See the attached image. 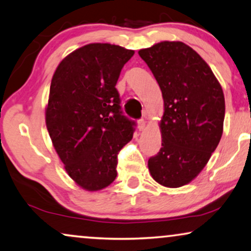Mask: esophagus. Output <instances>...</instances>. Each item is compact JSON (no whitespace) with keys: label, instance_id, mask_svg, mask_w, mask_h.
Returning <instances> with one entry per match:
<instances>
[{"label":"esophagus","instance_id":"esophagus-1","mask_svg":"<svg viewBox=\"0 0 251 251\" xmlns=\"http://www.w3.org/2000/svg\"><path fill=\"white\" fill-rule=\"evenodd\" d=\"M144 127H146V121L144 119H140L139 123H137V128H139V130H143Z\"/></svg>","mask_w":251,"mask_h":251}]
</instances>
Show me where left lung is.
I'll use <instances>...</instances> for the list:
<instances>
[{"instance_id":"obj_1","label":"left lung","mask_w":251,"mask_h":251,"mask_svg":"<svg viewBox=\"0 0 251 251\" xmlns=\"http://www.w3.org/2000/svg\"><path fill=\"white\" fill-rule=\"evenodd\" d=\"M139 54L164 99L161 148L148 161L154 181L179 188L196 178L223 134L225 100L210 67L182 42H160Z\"/></svg>"}]
</instances>
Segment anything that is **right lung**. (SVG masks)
<instances>
[{
    "label": "right lung",
    "mask_w": 251,
    "mask_h": 251,
    "mask_svg": "<svg viewBox=\"0 0 251 251\" xmlns=\"http://www.w3.org/2000/svg\"><path fill=\"white\" fill-rule=\"evenodd\" d=\"M133 50L108 43L84 45L67 55L52 77L45 122L70 177L87 191L117 176L118 153L135 122L123 115L116 84Z\"/></svg>",
    "instance_id": "add662e5"
}]
</instances>
